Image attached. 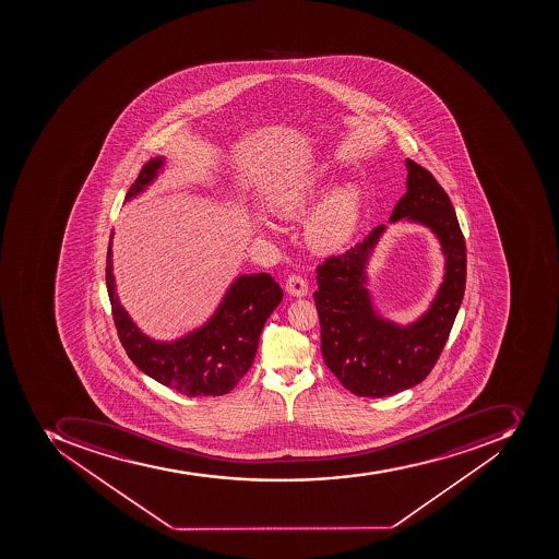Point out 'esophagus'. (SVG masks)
Returning <instances> with one entry per match:
<instances>
[{
    "label": "esophagus",
    "instance_id": "esophagus-1",
    "mask_svg": "<svg viewBox=\"0 0 559 559\" xmlns=\"http://www.w3.org/2000/svg\"><path fill=\"white\" fill-rule=\"evenodd\" d=\"M286 292L294 295V297H306L309 292L306 277L300 276V274H290L288 280H286Z\"/></svg>",
    "mask_w": 559,
    "mask_h": 559
}]
</instances>
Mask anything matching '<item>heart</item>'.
Returning <instances> with one entry per match:
<instances>
[{
    "label": "heart",
    "mask_w": 559,
    "mask_h": 559,
    "mask_svg": "<svg viewBox=\"0 0 559 559\" xmlns=\"http://www.w3.org/2000/svg\"><path fill=\"white\" fill-rule=\"evenodd\" d=\"M321 173L308 180L283 185L271 199V210L280 218H295L308 210L317 195ZM360 190L353 185H344L332 190L312 210L306 225V238L317 251L334 253L349 241L360 216Z\"/></svg>",
    "instance_id": "b5f03b06"
}]
</instances>
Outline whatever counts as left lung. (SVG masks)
<instances>
[{
    "instance_id": "obj_1",
    "label": "left lung",
    "mask_w": 559,
    "mask_h": 559,
    "mask_svg": "<svg viewBox=\"0 0 559 559\" xmlns=\"http://www.w3.org/2000/svg\"><path fill=\"white\" fill-rule=\"evenodd\" d=\"M407 192L390 221L407 218L439 238L445 257L444 282L425 314L396 325L374 311L365 267L383 236L379 225L361 242L318 265L314 292L321 326V353L343 386L358 396L395 395L421 383L444 349L462 306L466 282V247L451 199L428 169L405 160Z\"/></svg>"
}]
</instances>
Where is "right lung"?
<instances>
[{
  "label": "right lung",
  "mask_w": 559,
  "mask_h": 559,
  "mask_svg": "<svg viewBox=\"0 0 559 559\" xmlns=\"http://www.w3.org/2000/svg\"><path fill=\"white\" fill-rule=\"evenodd\" d=\"M163 166V157L150 158L128 190L126 201L143 192ZM111 238L106 253V288L117 334L132 364L181 395L229 393L255 360L265 321L282 302V286L267 273L239 276L206 325L173 343H157L141 334L120 306L111 273Z\"/></svg>",
  "instance_id": "1"
}]
</instances>
